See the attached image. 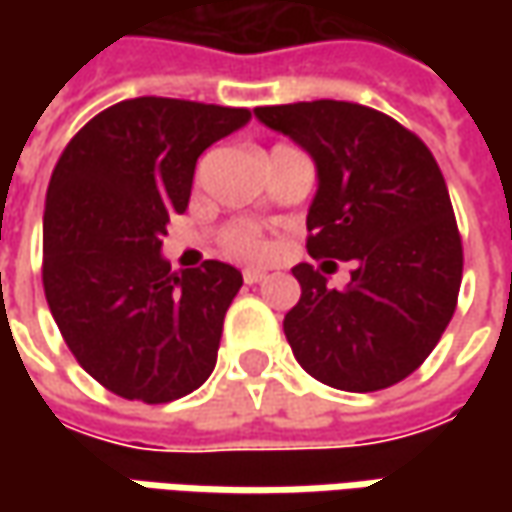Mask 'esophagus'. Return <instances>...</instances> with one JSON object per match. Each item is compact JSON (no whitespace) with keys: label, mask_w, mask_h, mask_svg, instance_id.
<instances>
[{"label":"esophagus","mask_w":512,"mask_h":512,"mask_svg":"<svg viewBox=\"0 0 512 512\" xmlns=\"http://www.w3.org/2000/svg\"><path fill=\"white\" fill-rule=\"evenodd\" d=\"M242 276H245L247 285H256V282H262L267 276V270H262V267H245L242 270Z\"/></svg>","instance_id":"esophagus-1"}]
</instances>
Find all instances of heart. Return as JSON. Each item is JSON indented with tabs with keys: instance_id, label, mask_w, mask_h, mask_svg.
<instances>
[{
	"instance_id": "1",
	"label": "heart",
	"mask_w": 512,
	"mask_h": 512,
	"mask_svg": "<svg viewBox=\"0 0 512 512\" xmlns=\"http://www.w3.org/2000/svg\"><path fill=\"white\" fill-rule=\"evenodd\" d=\"M225 250L236 259H259L265 253V239L253 225H233L225 230Z\"/></svg>"
}]
</instances>
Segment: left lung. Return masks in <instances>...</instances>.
Listing matches in <instances>:
<instances>
[{"label":"left lung","instance_id":"1","mask_svg":"<svg viewBox=\"0 0 512 512\" xmlns=\"http://www.w3.org/2000/svg\"><path fill=\"white\" fill-rule=\"evenodd\" d=\"M256 119L316 162L307 253L353 265L342 290L307 262L293 267L302 299L285 336L296 362L350 393L402 382L439 344L462 287V236L433 153L356 102L267 105Z\"/></svg>","mask_w":512,"mask_h":512}]
</instances>
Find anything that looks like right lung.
I'll list each match as a JSON object with an SVG mask.
<instances>
[{
    "label": "right lung",
    "mask_w": 512,
    "mask_h": 512,
    "mask_svg": "<svg viewBox=\"0 0 512 512\" xmlns=\"http://www.w3.org/2000/svg\"><path fill=\"white\" fill-rule=\"evenodd\" d=\"M247 122V108L125 99L96 113L53 168L45 299L76 362L122 399H182L216 367L242 273L216 259L173 273L162 239L187 210L196 159Z\"/></svg>",
    "instance_id": "add662e5"
}]
</instances>
